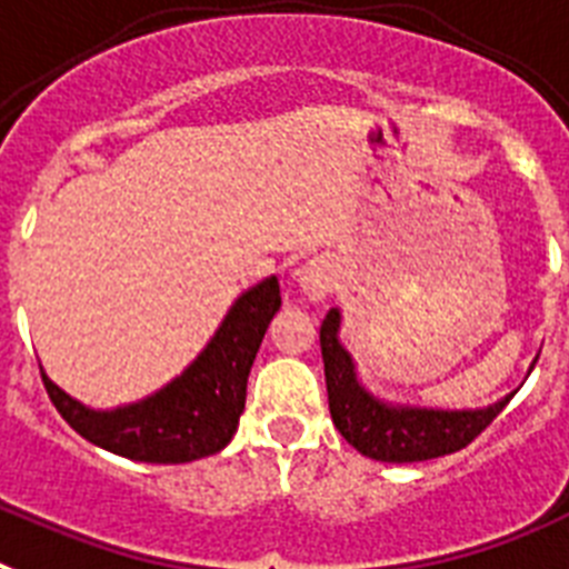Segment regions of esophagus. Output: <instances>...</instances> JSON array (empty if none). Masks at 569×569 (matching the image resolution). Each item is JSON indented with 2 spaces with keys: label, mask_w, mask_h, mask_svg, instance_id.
I'll return each instance as SVG.
<instances>
[{
  "label": "esophagus",
  "mask_w": 569,
  "mask_h": 569,
  "mask_svg": "<svg viewBox=\"0 0 569 569\" xmlns=\"http://www.w3.org/2000/svg\"><path fill=\"white\" fill-rule=\"evenodd\" d=\"M298 283L309 300H323L335 286L332 263H329V260H323V257H318V260H309V263L298 271Z\"/></svg>",
  "instance_id": "1"
}]
</instances>
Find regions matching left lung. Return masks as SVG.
<instances>
[{"instance_id":"8db88e82","label":"left lung","mask_w":569,"mask_h":569,"mask_svg":"<svg viewBox=\"0 0 569 569\" xmlns=\"http://www.w3.org/2000/svg\"><path fill=\"white\" fill-rule=\"evenodd\" d=\"M340 312L332 309L320 323V352H323L329 412L360 456L387 463H412L458 452L472 443L510 403L507 395L496 407L476 412H438V409H395L375 401L355 378L352 358L338 340Z\"/></svg>"}]
</instances>
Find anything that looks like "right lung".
<instances>
[{
  "label": "right lung",
  "mask_w": 569,
  "mask_h": 569,
  "mask_svg": "<svg viewBox=\"0 0 569 569\" xmlns=\"http://www.w3.org/2000/svg\"><path fill=\"white\" fill-rule=\"evenodd\" d=\"M278 309V278L246 291L200 358L142 403L93 412L68 398L46 375L42 383L71 429L113 456L146 463H186L214 456L237 432L246 407V380Z\"/></svg>",
  "instance_id": "1"
}]
</instances>
